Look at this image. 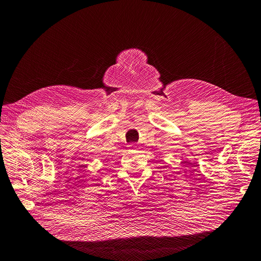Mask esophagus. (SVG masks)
Wrapping results in <instances>:
<instances>
[{
    "label": "esophagus",
    "mask_w": 261,
    "mask_h": 261,
    "mask_svg": "<svg viewBox=\"0 0 261 261\" xmlns=\"http://www.w3.org/2000/svg\"><path fill=\"white\" fill-rule=\"evenodd\" d=\"M127 147H128L129 150H132V151H134V150L137 149V146L135 144H129Z\"/></svg>",
    "instance_id": "34e87169"
}]
</instances>
